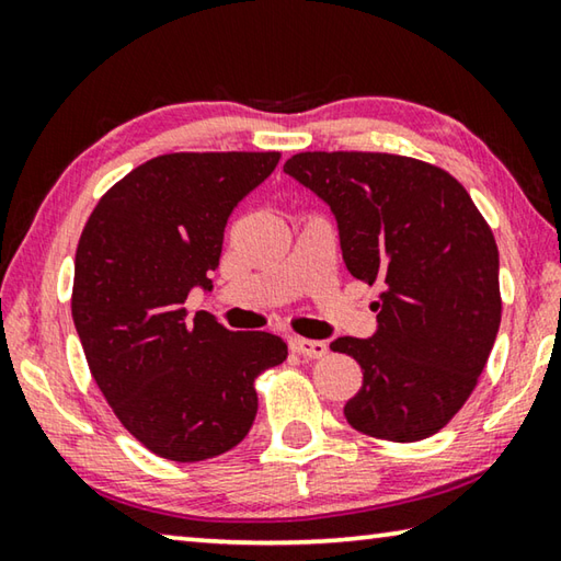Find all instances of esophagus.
<instances>
[{
  "label": "esophagus",
  "instance_id": "esophagus-1",
  "mask_svg": "<svg viewBox=\"0 0 561 561\" xmlns=\"http://www.w3.org/2000/svg\"><path fill=\"white\" fill-rule=\"evenodd\" d=\"M289 348L304 358H324L329 354V346L324 341H311V339H299V336L289 339Z\"/></svg>",
  "mask_w": 561,
  "mask_h": 561
}]
</instances>
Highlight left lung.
Returning <instances> with one entry per match:
<instances>
[{
	"label": "left lung",
	"instance_id": "left-lung-1",
	"mask_svg": "<svg viewBox=\"0 0 561 561\" xmlns=\"http://www.w3.org/2000/svg\"><path fill=\"white\" fill-rule=\"evenodd\" d=\"M284 173L331 207L346 270L383 287L376 334L331 341L364 371L346 421L393 443L438 433L478 386L500 329V254L485 217L450 173L405 156L314 150L291 156Z\"/></svg>",
	"mask_w": 561,
	"mask_h": 561
}]
</instances>
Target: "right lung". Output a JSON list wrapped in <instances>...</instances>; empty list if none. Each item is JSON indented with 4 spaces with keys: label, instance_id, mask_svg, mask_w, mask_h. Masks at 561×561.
<instances>
[{
    "label": "right lung",
    "instance_id": "add662e5",
    "mask_svg": "<svg viewBox=\"0 0 561 561\" xmlns=\"http://www.w3.org/2000/svg\"><path fill=\"white\" fill-rule=\"evenodd\" d=\"M277 163V150L158 156L101 197L76 247L71 314L93 381L165 460L232 450L257 415L254 378L287 358L279 336L185 309L213 289L227 217Z\"/></svg>",
    "mask_w": 561,
    "mask_h": 561
}]
</instances>
